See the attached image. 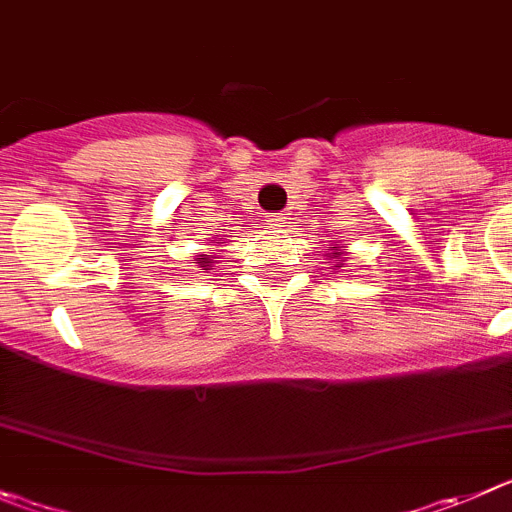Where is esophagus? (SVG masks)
Masks as SVG:
<instances>
[{
  "mask_svg": "<svg viewBox=\"0 0 512 512\" xmlns=\"http://www.w3.org/2000/svg\"><path fill=\"white\" fill-rule=\"evenodd\" d=\"M266 223H269L271 228H284L287 218H284V215H281V213H271V215H266Z\"/></svg>",
  "mask_w": 512,
  "mask_h": 512,
  "instance_id": "esophagus-1",
  "label": "esophagus"
}]
</instances>
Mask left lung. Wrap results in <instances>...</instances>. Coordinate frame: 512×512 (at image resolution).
I'll use <instances>...</instances> for the list:
<instances>
[{
    "label": "left lung",
    "instance_id": "8db88e82",
    "mask_svg": "<svg viewBox=\"0 0 512 512\" xmlns=\"http://www.w3.org/2000/svg\"><path fill=\"white\" fill-rule=\"evenodd\" d=\"M327 261H335V266L340 269L342 261H345V256H348V246H342V243H332L330 248H327Z\"/></svg>",
    "mask_w": 512,
    "mask_h": 512
}]
</instances>
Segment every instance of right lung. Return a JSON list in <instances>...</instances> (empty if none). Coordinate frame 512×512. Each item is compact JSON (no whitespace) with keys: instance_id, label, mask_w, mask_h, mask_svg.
Wrapping results in <instances>:
<instances>
[{"instance_id":"right-lung-1","label":"right lung","mask_w":512,"mask_h":512,"mask_svg":"<svg viewBox=\"0 0 512 512\" xmlns=\"http://www.w3.org/2000/svg\"><path fill=\"white\" fill-rule=\"evenodd\" d=\"M215 259H218V256H208V253H200L198 259L192 261V264H198L203 271H210V266L218 264V261H215Z\"/></svg>"}]
</instances>
